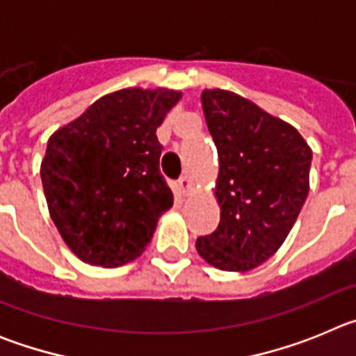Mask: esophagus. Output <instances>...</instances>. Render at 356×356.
I'll list each match as a JSON object with an SVG mask.
<instances>
[{"label": "esophagus", "instance_id": "esophagus-1", "mask_svg": "<svg viewBox=\"0 0 356 356\" xmlns=\"http://www.w3.org/2000/svg\"><path fill=\"white\" fill-rule=\"evenodd\" d=\"M178 191H180V194H184V196H188V194H191V191H193V184H191V180H188L187 176H184V178L178 180Z\"/></svg>", "mask_w": 356, "mask_h": 356}]
</instances>
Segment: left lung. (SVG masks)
<instances>
[{
	"label": "left lung",
	"instance_id": "8db88e82",
	"mask_svg": "<svg viewBox=\"0 0 356 356\" xmlns=\"http://www.w3.org/2000/svg\"><path fill=\"white\" fill-rule=\"evenodd\" d=\"M219 155L221 221L196 250L210 266L244 273L280 250L308 196L312 149L289 122L222 89L201 94Z\"/></svg>",
	"mask_w": 356,
	"mask_h": 356
}]
</instances>
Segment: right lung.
<instances>
[{"label": "right lung", "mask_w": 356, "mask_h": 356, "mask_svg": "<svg viewBox=\"0 0 356 356\" xmlns=\"http://www.w3.org/2000/svg\"><path fill=\"white\" fill-rule=\"evenodd\" d=\"M181 92L121 89L49 137L40 163L49 216L69 250L90 266L137 259L172 207L160 175L156 128Z\"/></svg>", "instance_id": "add662e5"}]
</instances>
